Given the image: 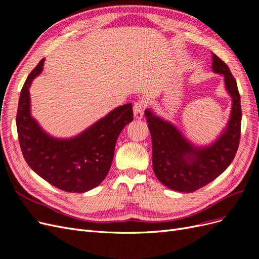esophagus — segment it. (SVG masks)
Returning <instances> with one entry per match:
<instances>
[{"label":"esophagus","instance_id":"obj_1","mask_svg":"<svg viewBox=\"0 0 259 259\" xmlns=\"http://www.w3.org/2000/svg\"><path fill=\"white\" fill-rule=\"evenodd\" d=\"M144 111H145V104L143 100H139L134 104V115L136 119H142L144 116Z\"/></svg>","mask_w":259,"mask_h":259}]
</instances>
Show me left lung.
I'll return each instance as SVG.
<instances>
[{
    "instance_id": "left-lung-1",
    "label": "left lung",
    "mask_w": 259,
    "mask_h": 259,
    "mask_svg": "<svg viewBox=\"0 0 259 259\" xmlns=\"http://www.w3.org/2000/svg\"><path fill=\"white\" fill-rule=\"evenodd\" d=\"M213 71L223 74L226 90L232 98L226 130L211 145L194 147L173 124L145 111L152 139V166L160 182L171 190L190 193L223 174L239 148L241 137V100L238 85L225 62L213 54Z\"/></svg>"
}]
</instances>
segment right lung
I'll list each match as a JSON object with an SVG mask.
<instances>
[{"mask_svg":"<svg viewBox=\"0 0 259 259\" xmlns=\"http://www.w3.org/2000/svg\"><path fill=\"white\" fill-rule=\"evenodd\" d=\"M44 60L28 75L18 101L16 125L21 151L28 165L46 182L67 192H86L106 178L120 133L133 121L132 104L115 108L80 135L54 138L30 114L29 88L42 72Z\"/></svg>","mask_w":259,"mask_h":259,"instance_id":"add662e5","label":"right lung"}]
</instances>
